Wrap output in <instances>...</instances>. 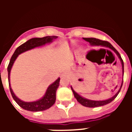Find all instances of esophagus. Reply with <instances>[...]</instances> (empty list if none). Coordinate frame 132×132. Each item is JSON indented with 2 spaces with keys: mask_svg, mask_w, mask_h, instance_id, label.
Segmentation results:
<instances>
[{
  "mask_svg": "<svg viewBox=\"0 0 132 132\" xmlns=\"http://www.w3.org/2000/svg\"><path fill=\"white\" fill-rule=\"evenodd\" d=\"M61 77H66V73H62V74L61 75Z\"/></svg>",
  "mask_w": 132,
  "mask_h": 132,
  "instance_id": "esophagus-1",
  "label": "esophagus"
}]
</instances>
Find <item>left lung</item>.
<instances>
[{
  "label": "left lung",
  "mask_w": 132,
  "mask_h": 132,
  "mask_svg": "<svg viewBox=\"0 0 132 132\" xmlns=\"http://www.w3.org/2000/svg\"><path fill=\"white\" fill-rule=\"evenodd\" d=\"M83 39H85V41H87V42H88L90 44H91L93 45H102V46H104V47H109L110 49H111L114 51L115 53L117 54V55L118 56V57L120 59L121 62H122V69H123V60H122V57H121L120 55V53H118L117 50L116 49L114 48L113 47L112 45H111V44H110L107 41H104V40H101V39H96V38H83ZM122 84H123V82H122V85H121L120 88L119 89V90L118 91V93H116L115 95H114L113 97L110 98L108 99V100H106V101H90V100H88V99H86L85 98L82 97V96H80L79 94H78L73 89L72 87H71V88L72 91H73V94H74V96L76 98L77 101L80 104H82V106H85L87 107H90V108H93V107H98V106H104L105 105V104H107L110 103V102H111L112 101H114V99L116 98V96H118V94H119L121 88L122 87Z\"/></svg>",
  "instance_id": "obj_1"
}]
</instances>
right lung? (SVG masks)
<instances>
[{"label": "right lung", "mask_w": 132, "mask_h": 132, "mask_svg": "<svg viewBox=\"0 0 132 132\" xmlns=\"http://www.w3.org/2000/svg\"><path fill=\"white\" fill-rule=\"evenodd\" d=\"M57 38V36H45V37H44V38H31V39H29L28 41H27L26 42L22 44L21 45H20L19 47H17L16 50H15L14 53H13L12 56L11 57L10 63H9V65H8V68H7L8 75H9V88H10V93H11L13 99L16 101V103L18 104V105L21 108H22L23 109L28 110V111L38 112L45 110L50 108V107H52L54 104L55 102L56 91H57V89L59 85L60 78L57 79L53 84H52L47 88L45 96L42 99H40V100L38 101H35V102H24V101H22L21 100H20L17 96H16V95L14 94L11 87H10V70H11L12 67V65H13L14 61L16 60L18 55H20V53H23L24 52H26V51L31 50V49L34 48V47H39V46H41V45H45V44H47V43L52 42L53 39H56Z\"/></svg>", "instance_id": "obj_1"}]
</instances>
